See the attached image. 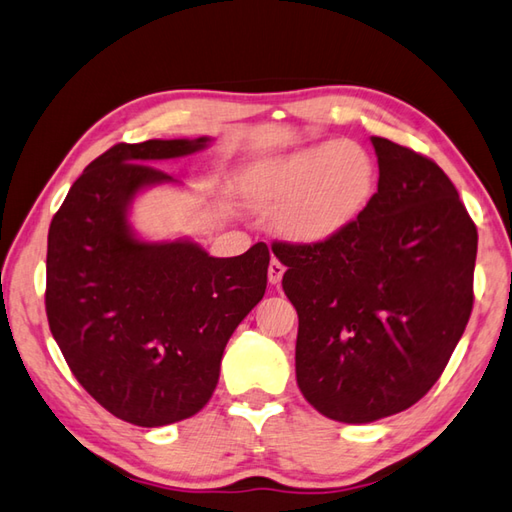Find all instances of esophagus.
I'll return each instance as SVG.
<instances>
[{
	"mask_svg": "<svg viewBox=\"0 0 512 512\" xmlns=\"http://www.w3.org/2000/svg\"><path fill=\"white\" fill-rule=\"evenodd\" d=\"M284 270H286L284 264L279 262L277 257L270 259V266H268V282H270V284H279V282H282Z\"/></svg>",
	"mask_w": 512,
	"mask_h": 512,
	"instance_id": "34e87169",
	"label": "esophagus"
}]
</instances>
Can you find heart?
<instances>
[{
  "mask_svg": "<svg viewBox=\"0 0 512 512\" xmlns=\"http://www.w3.org/2000/svg\"><path fill=\"white\" fill-rule=\"evenodd\" d=\"M377 188L373 157L355 142H322L262 162L250 193L279 210V228L295 242L319 244L346 233L364 215Z\"/></svg>",
  "mask_w": 512,
  "mask_h": 512,
  "instance_id": "1",
  "label": "heart"
}]
</instances>
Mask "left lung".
<instances>
[{
    "mask_svg": "<svg viewBox=\"0 0 512 512\" xmlns=\"http://www.w3.org/2000/svg\"><path fill=\"white\" fill-rule=\"evenodd\" d=\"M377 193L346 233L275 242L299 317L306 402L344 424L410 408L444 373L473 310L477 228L433 159L370 137Z\"/></svg>",
    "mask_w": 512,
    "mask_h": 512,
    "instance_id": "1",
    "label": "left lung"
}]
</instances>
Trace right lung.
Here are the masks:
<instances>
[{
  "label": "right lung",
  "mask_w": 512,
  "mask_h": 512,
  "mask_svg": "<svg viewBox=\"0 0 512 512\" xmlns=\"http://www.w3.org/2000/svg\"><path fill=\"white\" fill-rule=\"evenodd\" d=\"M208 142L115 144L86 166L50 222V333L86 393L135 426L182 422L208 404L230 335L266 293L264 242L210 257L190 239L144 242L128 222L137 193L177 182L153 164Z\"/></svg>",
  "instance_id": "1"
}]
</instances>
